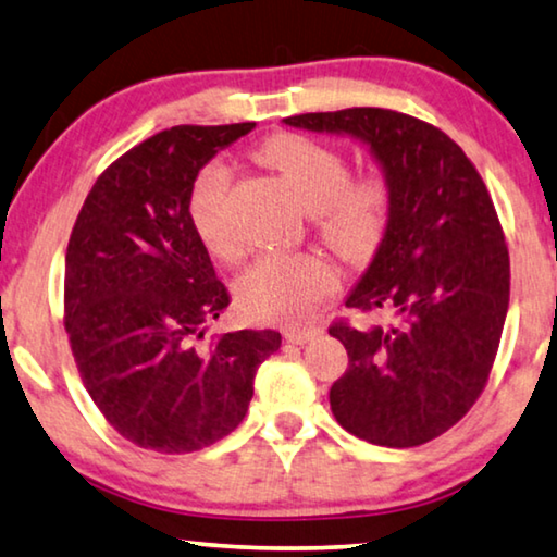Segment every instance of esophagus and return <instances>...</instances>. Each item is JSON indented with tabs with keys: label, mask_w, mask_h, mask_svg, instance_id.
Masks as SVG:
<instances>
[{
	"label": "esophagus",
	"mask_w": 557,
	"mask_h": 557,
	"mask_svg": "<svg viewBox=\"0 0 557 557\" xmlns=\"http://www.w3.org/2000/svg\"><path fill=\"white\" fill-rule=\"evenodd\" d=\"M318 332L320 330H314V327H285V330H282V335H285L287 343L305 345V343H310V339L318 335Z\"/></svg>",
	"instance_id": "obj_1"
}]
</instances>
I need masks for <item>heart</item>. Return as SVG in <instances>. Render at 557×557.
I'll return each instance as SVG.
<instances>
[{
    "label": "heart",
    "mask_w": 557,
    "mask_h": 557,
    "mask_svg": "<svg viewBox=\"0 0 557 557\" xmlns=\"http://www.w3.org/2000/svg\"><path fill=\"white\" fill-rule=\"evenodd\" d=\"M260 160L289 182L320 230L339 252L362 257L383 237L389 214L387 182L377 174L350 180L343 152L318 139L280 135L260 147ZM230 168L212 162L199 174L189 199L195 230L218 260L235 262L243 239L227 220ZM337 285V268L320 252L262 255L237 282V300L255 320L297 322L310 318L322 297Z\"/></svg>",
    "instance_id": "b5f03b06"
}]
</instances>
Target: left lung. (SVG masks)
Listing matches in <instances>:
<instances>
[{
  "label": "left lung",
  "instance_id": "8db88e82",
  "mask_svg": "<svg viewBox=\"0 0 557 557\" xmlns=\"http://www.w3.org/2000/svg\"><path fill=\"white\" fill-rule=\"evenodd\" d=\"M370 149L389 189L375 255L345 305L393 325L330 327L347 350L330 408L347 433L414 447L450 430L491 375L510 300V257L493 199L445 132L380 107L282 120Z\"/></svg>",
  "mask_w": 557,
  "mask_h": 557
}]
</instances>
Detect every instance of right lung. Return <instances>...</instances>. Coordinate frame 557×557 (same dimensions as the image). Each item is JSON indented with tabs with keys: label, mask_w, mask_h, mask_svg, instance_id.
I'll list each match as a JSON object with an SVG mask.
<instances>
[{
	"label": "right lung",
	"mask_w": 557,
	"mask_h": 557,
	"mask_svg": "<svg viewBox=\"0 0 557 557\" xmlns=\"http://www.w3.org/2000/svg\"><path fill=\"white\" fill-rule=\"evenodd\" d=\"M255 122L180 127L132 147L82 205L64 257V327L99 412L154 453H195L243 422L275 330L197 347L230 295L199 239L189 199L199 170Z\"/></svg>",
	"instance_id": "1"
}]
</instances>
